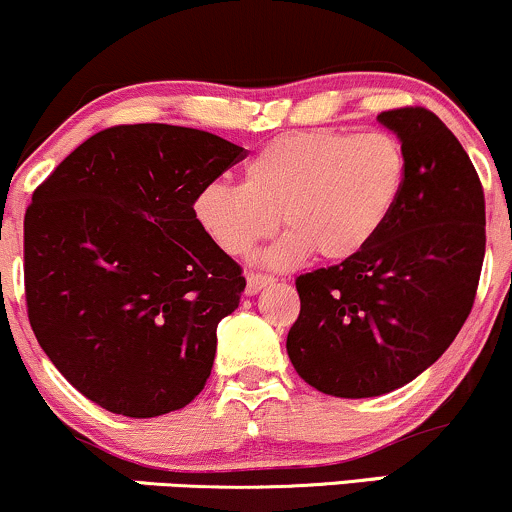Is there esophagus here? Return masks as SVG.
Instances as JSON below:
<instances>
[{
  "label": "esophagus",
  "instance_id": "esophagus-1",
  "mask_svg": "<svg viewBox=\"0 0 512 512\" xmlns=\"http://www.w3.org/2000/svg\"><path fill=\"white\" fill-rule=\"evenodd\" d=\"M272 276L269 274H260V272H250L248 274V286H245V293H248V296H255V293H260L264 286H269L272 284Z\"/></svg>",
  "mask_w": 512,
  "mask_h": 512
}]
</instances>
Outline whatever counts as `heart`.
I'll return each instance as SVG.
<instances>
[{
	"label": "heart",
	"instance_id": "obj_1",
	"mask_svg": "<svg viewBox=\"0 0 512 512\" xmlns=\"http://www.w3.org/2000/svg\"><path fill=\"white\" fill-rule=\"evenodd\" d=\"M404 180L407 154L392 134L289 132L250 158L243 185L202 187L195 216L231 257H245L272 236L281 216L289 233L267 252L272 267H293L310 252L344 262L383 231Z\"/></svg>",
	"mask_w": 512,
	"mask_h": 512
}]
</instances>
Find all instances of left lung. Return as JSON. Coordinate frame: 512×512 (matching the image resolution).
I'll return each mask as SVG.
<instances>
[{"label": "left lung", "instance_id": "8db88e82", "mask_svg": "<svg viewBox=\"0 0 512 512\" xmlns=\"http://www.w3.org/2000/svg\"><path fill=\"white\" fill-rule=\"evenodd\" d=\"M407 180L366 250L296 279L301 313L286 351L308 385L378 397L436 363L472 313L486 252L484 187L467 151L421 105L385 110Z\"/></svg>", "mask_w": 512, "mask_h": 512}]
</instances>
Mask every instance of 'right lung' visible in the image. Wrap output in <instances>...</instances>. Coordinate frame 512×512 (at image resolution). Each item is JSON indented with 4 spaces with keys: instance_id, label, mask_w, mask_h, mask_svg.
<instances>
[{
    "instance_id": "1",
    "label": "right lung",
    "mask_w": 512,
    "mask_h": 512,
    "mask_svg": "<svg viewBox=\"0 0 512 512\" xmlns=\"http://www.w3.org/2000/svg\"><path fill=\"white\" fill-rule=\"evenodd\" d=\"M243 156L202 129L117 125L35 187L23 219L28 320L91 402L151 419L204 390L245 276L199 226L195 199Z\"/></svg>"
}]
</instances>
